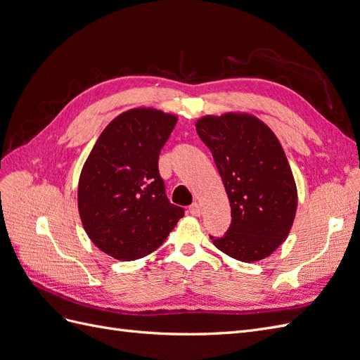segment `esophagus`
<instances>
[{
  "label": "esophagus",
  "instance_id": "obj_1",
  "mask_svg": "<svg viewBox=\"0 0 360 360\" xmlns=\"http://www.w3.org/2000/svg\"><path fill=\"white\" fill-rule=\"evenodd\" d=\"M189 213L193 214V216H200L202 213V209H201V204L195 201L191 207H189Z\"/></svg>",
  "mask_w": 360,
  "mask_h": 360
}]
</instances>
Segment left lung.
I'll list each match as a JSON object with an SVG mask.
<instances>
[{
    "mask_svg": "<svg viewBox=\"0 0 360 360\" xmlns=\"http://www.w3.org/2000/svg\"><path fill=\"white\" fill-rule=\"evenodd\" d=\"M197 132L210 148L230 200L231 224L213 245L243 263L269 257L285 240L296 216L297 191L275 134L258 118L207 115Z\"/></svg>",
    "mask_w": 360,
    "mask_h": 360,
    "instance_id": "left-lung-1",
    "label": "left lung"
}]
</instances>
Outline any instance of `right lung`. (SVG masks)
<instances>
[{
  "label": "right lung",
  "mask_w": 360,
  "mask_h": 360,
  "mask_svg": "<svg viewBox=\"0 0 360 360\" xmlns=\"http://www.w3.org/2000/svg\"><path fill=\"white\" fill-rule=\"evenodd\" d=\"M177 117L132 110L105 127L82 168L78 209L91 242L122 261L158 249L184 209L168 201L159 155Z\"/></svg>",
  "instance_id": "1"
}]
</instances>
